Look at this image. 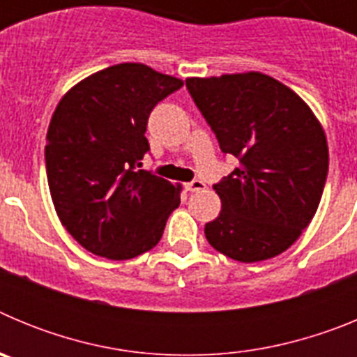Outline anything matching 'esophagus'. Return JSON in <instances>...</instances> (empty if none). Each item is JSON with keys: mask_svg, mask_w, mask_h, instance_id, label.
I'll use <instances>...</instances> for the list:
<instances>
[{"mask_svg": "<svg viewBox=\"0 0 357 357\" xmlns=\"http://www.w3.org/2000/svg\"><path fill=\"white\" fill-rule=\"evenodd\" d=\"M185 189H188V191H191V193H198V191H204V189H206V182L204 181H191V182H188V184H185Z\"/></svg>", "mask_w": 357, "mask_h": 357, "instance_id": "34e87169", "label": "esophagus"}]
</instances>
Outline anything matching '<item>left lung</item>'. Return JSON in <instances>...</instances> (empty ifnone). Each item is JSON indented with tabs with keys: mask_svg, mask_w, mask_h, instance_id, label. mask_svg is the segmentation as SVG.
<instances>
[{
	"mask_svg": "<svg viewBox=\"0 0 357 357\" xmlns=\"http://www.w3.org/2000/svg\"><path fill=\"white\" fill-rule=\"evenodd\" d=\"M189 94L239 166L214 184L220 216L206 223L213 248L241 263L288 250L320 204L329 148L320 121L289 87L263 73L188 78Z\"/></svg>",
	"mask_w": 357,
	"mask_h": 357,
	"instance_id": "obj_1",
	"label": "left lung"
}]
</instances>
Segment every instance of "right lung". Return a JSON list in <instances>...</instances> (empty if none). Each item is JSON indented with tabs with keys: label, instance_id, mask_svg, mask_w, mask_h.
<instances>
[{
	"label": "right lung",
	"instance_id": "add662e5",
	"mask_svg": "<svg viewBox=\"0 0 357 357\" xmlns=\"http://www.w3.org/2000/svg\"><path fill=\"white\" fill-rule=\"evenodd\" d=\"M184 82L144 64L94 73L56 105L46 135L53 206L85 250L132 259L160 241L181 185L141 168L153 107Z\"/></svg>",
	"mask_w": 357,
	"mask_h": 357
}]
</instances>
